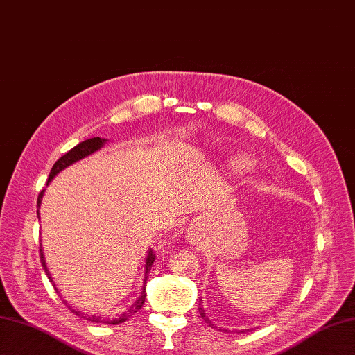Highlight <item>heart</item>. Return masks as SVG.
I'll list each match as a JSON object with an SVG mask.
<instances>
[{
  "instance_id": "b5f03b06",
  "label": "heart",
  "mask_w": 355,
  "mask_h": 355,
  "mask_svg": "<svg viewBox=\"0 0 355 355\" xmlns=\"http://www.w3.org/2000/svg\"><path fill=\"white\" fill-rule=\"evenodd\" d=\"M232 163L235 168H246V166L252 165V160L248 157H237V159H234Z\"/></svg>"
}]
</instances>
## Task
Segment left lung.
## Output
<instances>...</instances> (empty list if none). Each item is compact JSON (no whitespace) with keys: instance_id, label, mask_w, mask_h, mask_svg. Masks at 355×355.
I'll list each match as a JSON object with an SVG mask.
<instances>
[{"instance_id":"1","label":"left lung","mask_w":355,"mask_h":355,"mask_svg":"<svg viewBox=\"0 0 355 355\" xmlns=\"http://www.w3.org/2000/svg\"><path fill=\"white\" fill-rule=\"evenodd\" d=\"M198 309H199V313H201V316L204 318V320H205L207 322H210V321H208V318L205 316V312H204V309H202V306H201V304H199V307H198ZM210 325H213V324L210 322ZM220 330H222V329H220ZM225 331H226V330H225Z\"/></svg>"}]
</instances>
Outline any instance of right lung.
<instances>
[{
  "mask_svg": "<svg viewBox=\"0 0 355 355\" xmlns=\"http://www.w3.org/2000/svg\"><path fill=\"white\" fill-rule=\"evenodd\" d=\"M106 144V139H103V138H91V139H87V141H84V142H80V144H78L76 147H73L71 148L70 151H67L64 156L62 157H60L57 162H55V165L52 166V169H51V174H49V178H48V183H51V180L55 177L58 172H61L62 169H66L67 166H70V165H73L75 162H78V160H80V159H84V157H87V156H89V154H93V153H96L97 150H100L103 147V145ZM43 193H44V190H42V192L39 193V198H37V207H40V204H42V198H43ZM37 214H39V210H37ZM154 259H156V257H154V252L150 249L148 250V253H147V258H145V276H147V272H150V270H151V266H153V262H154ZM40 262H42V267H43V270H44V272H46V276H48V279L52 282V277H51V275H49V270H48V267H46V262H44V257H43V250H42V248H40ZM145 280H147V277H145ZM144 280V282H145ZM55 286V285H53ZM145 297H147V293H145V284H144V286H142V293H141V297L136 300V302L130 306V309L127 312H124L120 318H115V320H112L111 321V324H120V322H124V321H127V318H129L132 313H136L139 311V309L144 306V302H145ZM67 304V303H66ZM71 312H73L75 315H80V312L79 311H76V309H73L71 306H67ZM88 321H91V322H102V321H105V320H102V318L100 316H88L87 318Z\"/></svg>",
  "mask_w": 355,
  "mask_h": 355,
  "instance_id": "right-lung-1",
  "label": "right lung"
}]
</instances>
